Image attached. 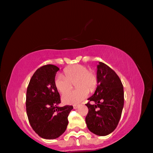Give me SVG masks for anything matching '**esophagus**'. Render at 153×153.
Returning <instances> with one entry per match:
<instances>
[{
	"label": "esophagus",
	"instance_id": "34e87169",
	"mask_svg": "<svg viewBox=\"0 0 153 153\" xmlns=\"http://www.w3.org/2000/svg\"><path fill=\"white\" fill-rule=\"evenodd\" d=\"M79 107V105H73V108H74V109H76V108H78Z\"/></svg>",
	"mask_w": 153,
	"mask_h": 153
}]
</instances>
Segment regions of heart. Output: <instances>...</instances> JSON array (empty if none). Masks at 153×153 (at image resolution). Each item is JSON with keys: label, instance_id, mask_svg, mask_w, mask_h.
Segmentation results:
<instances>
[{"label": "heart", "instance_id": "heart-1", "mask_svg": "<svg viewBox=\"0 0 153 153\" xmlns=\"http://www.w3.org/2000/svg\"><path fill=\"white\" fill-rule=\"evenodd\" d=\"M65 76L59 74L54 79V85L58 91L63 94L72 87L75 82L76 90L64 93L62 101L66 104H75L81 102L88 97L90 91H93L97 84V76L92 72L88 71L87 67L83 65H74L64 70Z\"/></svg>", "mask_w": 153, "mask_h": 153}]
</instances>
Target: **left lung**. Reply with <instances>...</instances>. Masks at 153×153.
<instances>
[{
	"label": "left lung",
	"mask_w": 153,
	"mask_h": 153,
	"mask_svg": "<svg viewBox=\"0 0 153 153\" xmlns=\"http://www.w3.org/2000/svg\"><path fill=\"white\" fill-rule=\"evenodd\" d=\"M97 88L85 104L88 113L85 117L90 132L106 136L114 131L120 120L124 103L122 83L114 70L99 62L97 72Z\"/></svg>",
	"instance_id": "obj_1"
}]
</instances>
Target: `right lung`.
I'll list each match as a JSON object with an SVG mask.
<instances>
[{
    "mask_svg": "<svg viewBox=\"0 0 153 153\" xmlns=\"http://www.w3.org/2000/svg\"><path fill=\"white\" fill-rule=\"evenodd\" d=\"M59 68L42 66L33 74L26 94V112L32 129L42 138L54 139L64 133L72 105L59 107L60 95L54 85Z\"/></svg>",
    "mask_w": 153,
    "mask_h": 153,
    "instance_id": "right-lung-1",
    "label": "right lung"
}]
</instances>
